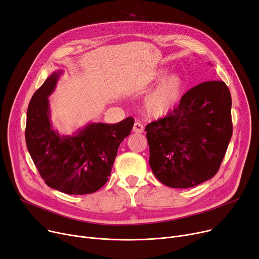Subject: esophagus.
<instances>
[{"instance_id": "obj_1", "label": "esophagus", "mask_w": 259, "mask_h": 259, "mask_svg": "<svg viewBox=\"0 0 259 259\" xmlns=\"http://www.w3.org/2000/svg\"><path fill=\"white\" fill-rule=\"evenodd\" d=\"M133 132L135 133H143L144 132V126L140 121H135L133 126Z\"/></svg>"}]
</instances>
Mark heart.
I'll return each mask as SVG.
<instances>
[{"label":"heart","mask_w":259,"mask_h":259,"mask_svg":"<svg viewBox=\"0 0 259 259\" xmlns=\"http://www.w3.org/2000/svg\"><path fill=\"white\" fill-rule=\"evenodd\" d=\"M168 70H159L154 79L159 84L144 100L146 112L153 117H161L168 114L181 102L185 92V80L178 73L169 74Z\"/></svg>","instance_id":"1"}]
</instances>
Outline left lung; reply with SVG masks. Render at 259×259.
<instances>
[{
	"label": "left lung",
	"instance_id": "obj_1",
	"mask_svg": "<svg viewBox=\"0 0 259 259\" xmlns=\"http://www.w3.org/2000/svg\"><path fill=\"white\" fill-rule=\"evenodd\" d=\"M232 99L224 81L210 80L186 92L179 107L145 128L155 178L187 189L217 173L232 138Z\"/></svg>",
	"mask_w": 259,
	"mask_h": 259
}]
</instances>
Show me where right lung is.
Returning <instances> with one entry per match:
<instances>
[{"instance_id":"add662e5","label":"right lung","mask_w":259,"mask_h":259,"mask_svg":"<svg viewBox=\"0 0 259 259\" xmlns=\"http://www.w3.org/2000/svg\"><path fill=\"white\" fill-rule=\"evenodd\" d=\"M62 70L53 71L30 100L27 110V149L46 185L66 194H90L111 174L120 143L130 134L134 119L117 124L88 122L72 135H61L51 124L48 98Z\"/></svg>"}]
</instances>
